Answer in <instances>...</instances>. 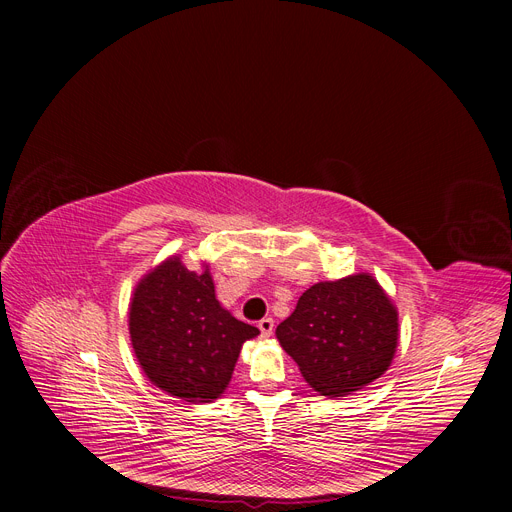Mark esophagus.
Returning <instances> with one entry per match:
<instances>
[{"instance_id":"34e87169","label":"esophagus","mask_w":512,"mask_h":512,"mask_svg":"<svg viewBox=\"0 0 512 512\" xmlns=\"http://www.w3.org/2000/svg\"><path fill=\"white\" fill-rule=\"evenodd\" d=\"M257 326H259V332L263 338H270L274 334V319L272 317H263Z\"/></svg>"}]
</instances>
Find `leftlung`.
I'll list each match as a JSON object with an SVG mask.
<instances>
[{"mask_svg": "<svg viewBox=\"0 0 512 512\" xmlns=\"http://www.w3.org/2000/svg\"><path fill=\"white\" fill-rule=\"evenodd\" d=\"M276 336L307 384L336 398L361 390L388 369L398 313L382 286L359 274L305 290Z\"/></svg>", "mask_w": 512, "mask_h": 512, "instance_id": "8db88e82", "label": "left lung"}]
</instances>
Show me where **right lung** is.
Wrapping results in <instances>:
<instances>
[{"instance_id": "obj_1", "label": "right lung", "mask_w": 512, "mask_h": 512, "mask_svg": "<svg viewBox=\"0 0 512 512\" xmlns=\"http://www.w3.org/2000/svg\"><path fill=\"white\" fill-rule=\"evenodd\" d=\"M128 326L147 378L186 402L218 398L232 378L242 344L259 334L218 303L209 272L186 270L178 257L141 280Z\"/></svg>"}]
</instances>
